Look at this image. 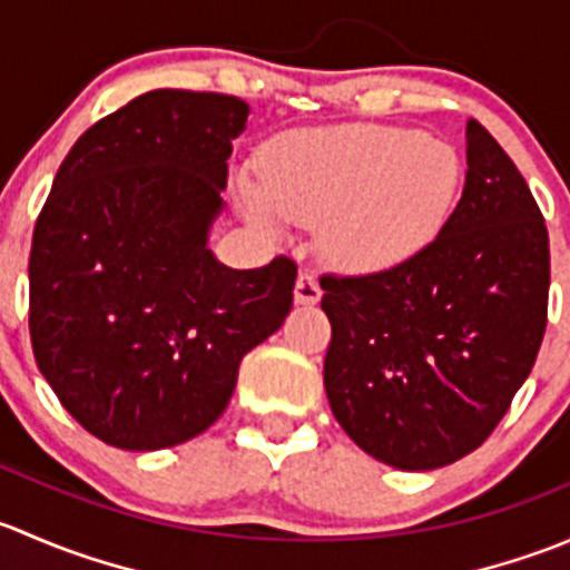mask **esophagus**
Returning a JSON list of instances; mask_svg holds the SVG:
<instances>
[{"label": "esophagus", "instance_id": "esophagus-1", "mask_svg": "<svg viewBox=\"0 0 570 570\" xmlns=\"http://www.w3.org/2000/svg\"><path fill=\"white\" fill-rule=\"evenodd\" d=\"M320 297H322V289H320L317 278H314L312 273L297 275V284H295L297 306H314V303H320Z\"/></svg>", "mask_w": 570, "mask_h": 570}]
</instances>
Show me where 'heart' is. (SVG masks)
I'll list each match as a JSON object with an SVG mask.
<instances>
[{
    "instance_id": "obj_1",
    "label": "heart",
    "mask_w": 570,
    "mask_h": 570,
    "mask_svg": "<svg viewBox=\"0 0 570 570\" xmlns=\"http://www.w3.org/2000/svg\"><path fill=\"white\" fill-rule=\"evenodd\" d=\"M463 163L444 140L377 124L289 131L267 148L264 178L239 184L245 212L278 237L317 226L320 253L353 273L407 262L441 234L458 204Z\"/></svg>"
}]
</instances>
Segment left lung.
I'll return each mask as SVG.
<instances>
[{
    "mask_svg": "<svg viewBox=\"0 0 570 570\" xmlns=\"http://www.w3.org/2000/svg\"><path fill=\"white\" fill-rule=\"evenodd\" d=\"M465 184L422 253L392 269L322 275L325 394L381 463L430 471L493 433L530 377L549 306V234L524 176L465 124Z\"/></svg>",
    "mask_w": 570,
    "mask_h": 570,
    "instance_id": "obj_1",
    "label": "left lung"
}]
</instances>
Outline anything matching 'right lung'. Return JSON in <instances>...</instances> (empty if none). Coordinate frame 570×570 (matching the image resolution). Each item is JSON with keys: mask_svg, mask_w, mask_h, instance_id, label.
Segmentation results:
<instances>
[{"mask_svg": "<svg viewBox=\"0 0 570 570\" xmlns=\"http://www.w3.org/2000/svg\"><path fill=\"white\" fill-rule=\"evenodd\" d=\"M237 96L151 90L90 126L57 170L30 253L40 375L88 433L154 452L220 419L239 361L292 308L297 264L217 262Z\"/></svg>", "mask_w": 570, "mask_h": 570, "instance_id": "obj_1", "label": "right lung"}]
</instances>
